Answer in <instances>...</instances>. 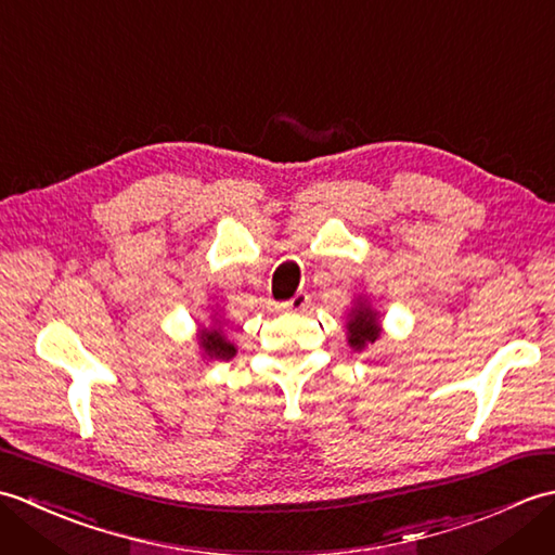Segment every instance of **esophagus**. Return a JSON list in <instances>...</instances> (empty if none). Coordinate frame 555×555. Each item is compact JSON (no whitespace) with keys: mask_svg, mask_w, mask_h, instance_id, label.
Listing matches in <instances>:
<instances>
[{"mask_svg":"<svg viewBox=\"0 0 555 555\" xmlns=\"http://www.w3.org/2000/svg\"><path fill=\"white\" fill-rule=\"evenodd\" d=\"M281 308L288 310V312H305V310L310 308V296L305 291H298L296 296H293L291 300H286L284 305H281Z\"/></svg>","mask_w":555,"mask_h":555,"instance_id":"esophagus-1","label":"esophagus"}]
</instances>
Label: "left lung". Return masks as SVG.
<instances>
[{"label": "left lung", "instance_id": "8db88e82", "mask_svg": "<svg viewBox=\"0 0 555 555\" xmlns=\"http://www.w3.org/2000/svg\"><path fill=\"white\" fill-rule=\"evenodd\" d=\"M346 326H348V344L356 350L367 348L382 336L379 312L372 310V305L367 300H358L356 308H352L348 314Z\"/></svg>", "mask_w": 555, "mask_h": 555}]
</instances>
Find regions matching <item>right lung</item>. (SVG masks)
<instances>
[{"label": "right lung", "mask_w": 555, "mask_h": 555, "mask_svg": "<svg viewBox=\"0 0 555 555\" xmlns=\"http://www.w3.org/2000/svg\"><path fill=\"white\" fill-rule=\"evenodd\" d=\"M221 324L219 320H215ZM197 344L203 348V356L209 360H231L235 356V346L231 340L223 336L221 326H209V328H199L197 334Z\"/></svg>", "instance_id": "1"}]
</instances>
